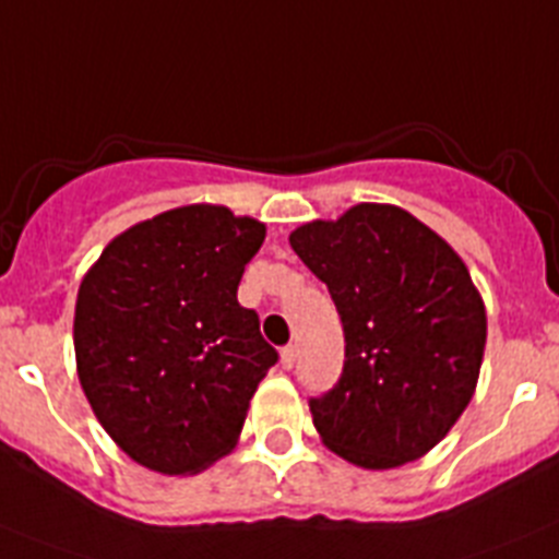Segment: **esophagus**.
Here are the masks:
<instances>
[{"instance_id":"34e87169","label":"esophagus","mask_w":559,"mask_h":559,"mask_svg":"<svg viewBox=\"0 0 559 559\" xmlns=\"http://www.w3.org/2000/svg\"><path fill=\"white\" fill-rule=\"evenodd\" d=\"M295 360H298V348H295V346H284V348H281V366L293 368Z\"/></svg>"}]
</instances>
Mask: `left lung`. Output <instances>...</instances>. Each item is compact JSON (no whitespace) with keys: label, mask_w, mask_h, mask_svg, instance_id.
Listing matches in <instances>:
<instances>
[{"label":"left lung","mask_w":559,"mask_h":559,"mask_svg":"<svg viewBox=\"0 0 559 559\" xmlns=\"http://www.w3.org/2000/svg\"><path fill=\"white\" fill-rule=\"evenodd\" d=\"M329 286L346 362L309 400L320 439L340 459L391 469L433 450L469 405L487 312L459 252L396 205L348 207L289 236Z\"/></svg>","instance_id":"left-lung-1"}]
</instances>
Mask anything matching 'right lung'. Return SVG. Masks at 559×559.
Wrapping results in <instances>:
<instances>
[{
	"mask_svg": "<svg viewBox=\"0 0 559 559\" xmlns=\"http://www.w3.org/2000/svg\"><path fill=\"white\" fill-rule=\"evenodd\" d=\"M266 227L222 205H186L120 233L81 281L78 380L129 459L191 475L230 453L278 362L236 298Z\"/></svg>",
	"mask_w": 559,
	"mask_h": 559,
	"instance_id": "obj_1",
	"label": "right lung"
}]
</instances>
